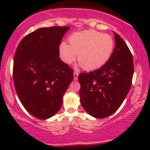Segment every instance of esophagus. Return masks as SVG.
Wrapping results in <instances>:
<instances>
[{"instance_id":"esophagus-1","label":"esophagus","mask_w":150,"mask_h":150,"mask_svg":"<svg viewBox=\"0 0 150 150\" xmlns=\"http://www.w3.org/2000/svg\"><path fill=\"white\" fill-rule=\"evenodd\" d=\"M79 73L77 72H74V80H77V78H78Z\"/></svg>"}]
</instances>
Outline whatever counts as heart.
Masks as SVG:
<instances>
[{
	"label": "heart",
	"mask_w": 150,
	"mask_h": 150,
	"mask_svg": "<svg viewBox=\"0 0 150 150\" xmlns=\"http://www.w3.org/2000/svg\"><path fill=\"white\" fill-rule=\"evenodd\" d=\"M69 44L62 42L60 53L62 60L70 64L76 59L87 71L101 68L111 58L114 49V40L108 34L88 30L77 32L70 36Z\"/></svg>",
	"instance_id": "obj_1"
}]
</instances>
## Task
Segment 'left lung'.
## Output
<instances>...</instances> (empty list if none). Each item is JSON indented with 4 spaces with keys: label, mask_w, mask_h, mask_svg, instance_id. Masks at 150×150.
<instances>
[{
    "label": "left lung",
    "mask_w": 150,
    "mask_h": 150,
    "mask_svg": "<svg viewBox=\"0 0 150 150\" xmlns=\"http://www.w3.org/2000/svg\"><path fill=\"white\" fill-rule=\"evenodd\" d=\"M116 47L107 63L99 69L80 73V103L89 115L104 118L115 113L132 85L133 59L123 39L114 32Z\"/></svg>",
    "instance_id": "8db88e82"
}]
</instances>
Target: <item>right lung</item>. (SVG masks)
Here are the masks:
<instances>
[{
    "label": "right lung",
    "mask_w": 150,
    "mask_h": 150,
    "mask_svg": "<svg viewBox=\"0 0 150 150\" xmlns=\"http://www.w3.org/2000/svg\"><path fill=\"white\" fill-rule=\"evenodd\" d=\"M69 29H38L24 37L15 51V90L25 109L39 119H47L59 111L73 80V70L59 58L62 37Z\"/></svg>",
    "instance_id": "obj_1"
}]
</instances>
